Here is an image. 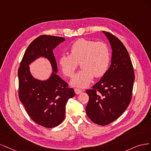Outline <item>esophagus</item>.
I'll return each instance as SVG.
<instances>
[{
	"instance_id": "34e87169",
	"label": "esophagus",
	"mask_w": 151,
	"mask_h": 151,
	"mask_svg": "<svg viewBox=\"0 0 151 151\" xmlns=\"http://www.w3.org/2000/svg\"><path fill=\"white\" fill-rule=\"evenodd\" d=\"M82 90H81V89H79V88H75V93L76 94H80V93H81L82 92Z\"/></svg>"
}]
</instances>
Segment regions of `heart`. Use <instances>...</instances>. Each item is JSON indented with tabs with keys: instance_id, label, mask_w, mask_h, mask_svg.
<instances>
[{
	"instance_id": "obj_1",
	"label": "heart",
	"mask_w": 151,
	"mask_h": 151,
	"mask_svg": "<svg viewBox=\"0 0 151 151\" xmlns=\"http://www.w3.org/2000/svg\"><path fill=\"white\" fill-rule=\"evenodd\" d=\"M70 55H62L59 58L61 68L68 77H72L80 62L82 69L73 78L71 84L80 87L88 85L93 76H103L107 70L110 51L104 42L86 39L76 41L70 49Z\"/></svg>"
}]
</instances>
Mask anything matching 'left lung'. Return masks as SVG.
<instances>
[{
  "mask_svg": "<svg viewBox=\"0 0 151 151\" xmlns=\"http://www.w3.org/2000/svg\"><path fill=\"white\" fill-rule=\"evenodd\" d=\"M103 32L112 49L111 65L101 80L86 90L89 96L86 115L100 125L111 123L127 109L135 79L132 63L124 44L110 32Z\"/></svg>",
  "mask_w": 151,
  "mask_h": 151,
  "instance_id": "obj_1",
  "label": "left lung"
}]
</instances>
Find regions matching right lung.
<instances>
[{
	"mask_svg": "<svg viewBox=\"0 0 151 151\" xmlns=\"http://www.w3.org/2000/svg\"><path fill=\"white\" fill-rule=\"evenodd\" d=\"M65 38L41 35L34 40L24 52L18 69L19 98L31 119L46 128L55 127L63 121L66 105L75 95L74 90L56 75L58 71L52 50ZM47 58L53 72L46 81L34 79L28 65L38 57Z\"/></svg>",
	"mask_w": 151,
	"mask_h": 151,
	"instance_id": "1",
	"label": "right lung"
}]
</instances>
